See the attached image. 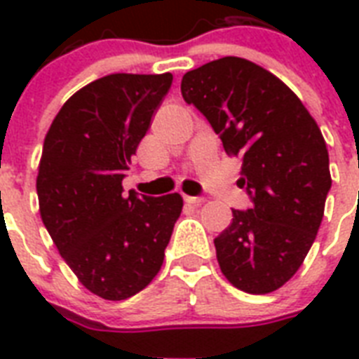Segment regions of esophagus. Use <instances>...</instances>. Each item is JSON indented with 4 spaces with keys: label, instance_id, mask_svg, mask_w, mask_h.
<instances>
[{
    "label": "esophagus",
    "instance_id": "1",
    "mask_svg": "<svg viewBox=\"0 0 359 359\" xmlns=\"http://www.w3.org/2000/svg\"><path fill=\"white\" fill-rule=\"evenodd\" d=\"M184 201H186V203H190V205H197V207H199V205H203V201H205V199H203V197L186 196V197H184Z\"/></svg>",
    "mask_w": 359,
    "mask_h": 359
}]
</instances>
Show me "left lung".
<instances>
[{"label": "left lung", "mask_w": 359, "mask_h": 359, "mask_svg": "<svg viewBox=\"0 0 359 359\" xmlns=\"http://www.w3.org/2000/svg\"><path fill=\"white\" fill-rule=\"evenodd\" d=\"M182 97L242 158L238 184L251 207L214 238L219 268L236 289L266 294L302 266L332 188L324 137L300 98L259 65L222 57L182 76Z\"/></svg>", "instance_id": "left-lung-1"}]
</instances>
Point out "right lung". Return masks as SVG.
I'll return each mask as SVG.
<instances>
[{
  "mask_svg": "<svg viewBox=\"0 0 359 359\" xmlns=\"http://www.w3.org/2000/svg\"><path fill=\"white\" fill-rule=\"evenodd\" d=\"M173 76L108 74L74 93L42 147L36 196L44 227L86 289L137 294L160 272L182 197L123 190L124 171Z\"/></svg>",
  "mask_w": 359,
  "mask_h": 359,
  "instance_id": "right-lung-1",
  "label": "right lung"
}]
</instances>
